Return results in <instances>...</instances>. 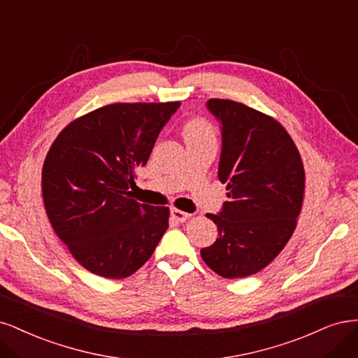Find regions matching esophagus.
<instances>
[{
  "instance_id": "1",
  "label": "esophagus",
  "mask_w": 358,
  "mask_h": 358,
  "mask_svg": "<svg viewBox=\"0 0 358 358\" xmlns=\"http://www.w3.org/2000/svg\"><path fill=\"white\" fill-rule=\"evenodd\" d=\"M171 217L174 218L176 222L182 223V222H186L187 218H190V214H189V213H184V211H180V210H177V208H172V210H171Z\"/></svg>"
}]
</instances>
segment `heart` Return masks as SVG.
Listing matches in <instances>:
<instances>
[{
	"label": "heart",
	"mask_w": 358,
	"mask_h": 358,
	"mask_svg": "<svg viewBox=\"0 0 358 358\" xmlns=\"http://www.w3.org/2000/svg\"><path fill=\"white\" fill-rule=\"evenodd\" d=\"M184 140L190 141V140H208V138H214V129L213 126L203 120V119H192L186 124H184L182 129Z\"/></svg>",
	"instance_id": "obj_1"
}]
</instances>
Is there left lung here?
I'll return each mask as SVG.
<instances>
[{
    "label": "left lung",
    "mask_w": 358,
    "mask_h": 358,
    "mask_svg": "<svg viewBox=\"0 0 358 358\" xmlns=\"http://www.w3.org/2000/svg\"><path fill=\"white\" fill-rule=\"evenodd\" d=\"M222 123L218 180L229 201L218 214V238L201 256L223 278H244L266 268L292 238L302 210L305 171L281 123L230 99L206 102Z\"/></svg>",
    "instance_id": "obj_1"
}]
</instances>
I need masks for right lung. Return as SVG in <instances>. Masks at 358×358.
<instances>
[{"label":"right lung","instance_id":"add662e5","mask_svg":"<svg viewBox=\"0 0 358 358\" xmlns=\"http://www.w3.org/2000/svg\"><path fill=\"white\" fill-rule=\"evenodd\" d=\"M180 102L111 103L57 135L43 165V201L56 235L89 272L120 280L152 257L169 208L134 199L144 166Z\"/></svg>","mask_w":358,"mask_h":358}]
</instances>
